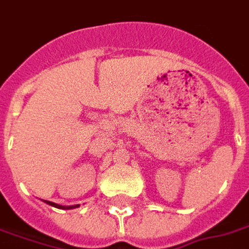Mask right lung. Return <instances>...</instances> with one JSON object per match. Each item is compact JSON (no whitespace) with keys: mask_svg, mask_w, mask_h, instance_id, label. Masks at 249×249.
<instances>
[{"mask_svg":"<svg viewBox=\"0 0 249 249\" xmlns=\"http://www.w3.org/2000/svg\"><path fill=\"white\" fill-rule=\"evenodd\" d=\"M44 203L49 204V205H52V207H56V208H60V209H73L78 207V205H69V207H65V205H60V204L52 203V201H48V200H44Z\"/></svg>","mask_w":249,"mask_h":249,"instance_id":"add662e5","label":"right lung"}]
</instances>
